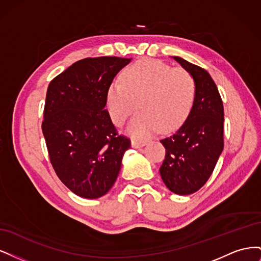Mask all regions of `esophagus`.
<instances>
[{
	"mask_svg": "<svg viewBox=\"0 0 261 261\" xmlns=\"http://www.w3.org/2000/svg\"><path fill=\"white\" fill-rule=\"evenodd\" d=\"M145 145H146V141L137 140V139H133L132 140V147L133 148H139V147H143Z\"/></svg>",
	"mask_w": 261,
	"mask_h": 261,
	"instance_id": "1",
	"label": "esophagus"
}]
</instances>
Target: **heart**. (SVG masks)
Masks as SVG:
<instances>
[{
  "label": "heart",
  "mask_w": 261,
  "mask_h": 261,
  "mask_svg": "<svg viewBox=\"0 0 261 261\" xmlns=\"http://www.w3.org/2000/svg\"><path fill=\"white\" fill-rule=\"evenodd\" d=\"M196 91L194 77L185 68L143 60L123 70L121 84L109 86L107 107L113 123L122 126L137 105L139 112L127 132L133 137L144 139L159 129L170 133L183 125L192 112Z\"/></svg>",
  "instance_id": "obj_1"
}]
</instances>
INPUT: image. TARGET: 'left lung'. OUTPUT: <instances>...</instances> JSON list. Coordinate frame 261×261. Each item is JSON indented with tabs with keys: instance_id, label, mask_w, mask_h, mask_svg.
I'll list each match as a JSON object with an SVG mask.
<instances>
[{
	"instance_id": "1",
	"label": "left lung",
	"mask_w": 261,
	"mask_h": 261,
	"mask_svg": "<svg viewBox=\"0 0 261 261\" xmlns=\"http://www.w3.org/2000/svg\"><path fill=\"white\" fill-rule=\"evenodd\" d=\"M197 86L192 112L171 136L161 139L165 158L160 168L163 183L177 195H191L206 184L224 147V111L216 83L206 69L174 57Z\"/></svg>"
}]
</instances>
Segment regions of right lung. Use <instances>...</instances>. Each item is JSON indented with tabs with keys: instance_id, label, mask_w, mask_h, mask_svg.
Listing matches in <instances>:
<instances>
[{
	"instance_id": "1",
	"label": "right lung",
	"mask_w": 261,
	"mask_h": 261,
	"mask_svg": "<svg viewBox=\"0 0 261 261\" xmlns=\"http://www.w3.org/2000/svg\"><path fill=\"white\" fill-rule=\"evenodd\" d=\"M129 61L87 58L48 87L41 127L50 162L62 183L84 198H99L110 191L130 147L106 110L109 86Z\"/></svg>"
}]
</instances>
